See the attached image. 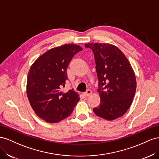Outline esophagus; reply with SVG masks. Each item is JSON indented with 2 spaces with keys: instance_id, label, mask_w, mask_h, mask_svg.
<instances>
[{
  "instance_id": "1",
  "label": "esophagus",
  "mask_w": 159,
  "mask_h": 159,
  "mask_svg": "<svg viewBox=\"0 0 159 159\" xmlns=\"http://www.w3.org/2000/svg\"><path fill=\"white\" fill-rule=\"evenodd\" d=\"M92 94V91H91V90H87V91H86L85 93H84V96L85 97H89V96H90V94Z\"/></svg>"
}]
</instances>
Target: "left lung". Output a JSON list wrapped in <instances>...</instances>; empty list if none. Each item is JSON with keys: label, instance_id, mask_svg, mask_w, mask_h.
I'll return each mask as SVG.
<instances>
[{"label": "left lung", "instance_id": "left-lung-1", "mask_svg": "<svg viewBox=\"0 0 159 159\" xmlns=\"http://www.w3.org/2000/svg\"><path fill=\"white\" fill-rule=\"evenodd\" d=\"M84 46L93 52L98 79L101 103L93 108L94 112L108 120L122 116L132 104L137 87L132 66L114 45L88 43Z\"/></svg>", "mask_w": 159, "mask_h": 159}]
</instances>
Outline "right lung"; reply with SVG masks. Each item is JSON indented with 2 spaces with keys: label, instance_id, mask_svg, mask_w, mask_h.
Segmentation results:
<instances>
[{
  "label": "right lung",
  "instance_id": "add662e5",
  "mask_svg": "<svg viewBox=\"0 0 159 159\" xmlns=\"http://www.w3.org/2000/svg\"><path fill=\"white\" fill-rule=\"evenodd\" d=\"M83 48L74 44L53 48L39 57L30 66L26 93L32 108L40 119L54 123L69 116L79 101L73 89L63 93L68 79L66 69Z\"/></svg>",
  "mask_w": 159,
  "mask_h": 159
}]
</instances>
